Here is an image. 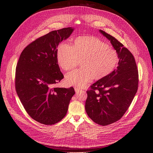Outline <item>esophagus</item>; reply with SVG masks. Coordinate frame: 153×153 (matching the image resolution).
I'll use <instances>...</instances> for the list:
<instances>
[{"label": "esophagus", "instance_id": "esophagus-1", "mask_svg": "<svg viewBox=\"0 0 153 153\" xmlns=\"http://www.w3.org/2000/svg\"><path fill=\"white\" fill-rule=\"evenodd\" d=\"M82 89L81 88H79V87H75L74 88V90H75V91H76V93H78L79 91H80Z\"/></svg>", "mask_w": 153, "mask_h": 153}]
</instances>
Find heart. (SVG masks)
<instances>
[{
	"mask_svg": "<svg viewBox=\"0 0 153 153\" xmlns=\"http://www.w3.org/2000/svg\"><path fill=\"white\" fill-rule=\"evenodd\" d=\"M59 66L65 71L74 68L81 62L82 69L74 70L65 76L68 86L82 87L93 78L100 80L108 76L116 68L119 56L108 44L93 36L79 37L74 40L73 47L63 42L57 52Z\"/></svg>",
	"mask_w": 153,
	"mask_h": 153,
	"instance_id": "1",
	"label": "heart"
}]
</instances>
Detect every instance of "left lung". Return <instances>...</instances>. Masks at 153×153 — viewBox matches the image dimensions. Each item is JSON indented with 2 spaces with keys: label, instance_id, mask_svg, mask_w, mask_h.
I'll list each match as a JSON object with an SVG mask.
<instances>
[{
  "label": "left lung",
  "instance_id": "1",
  "mask_svg": "<svg viewBox=\"0 0 153 153\" xmlns=\"http://www.w3.org/2000/svg\"><path fill=\"white\" fill-rule=\"evenodd\" d=\"M119 56L117 68L93 83L87 91L86 112L95 123L105 126L119 120L131 103L138 88L139 75L133 55L112 36L99 30Z\"/></svg>",
  "mask_w": 153,
  "mask_h": 153
}]
</instances>
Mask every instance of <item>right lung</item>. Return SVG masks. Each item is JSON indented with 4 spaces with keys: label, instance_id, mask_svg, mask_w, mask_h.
I'll return each instance as SVG.
<instances>
[{
    "label": "right lung",
    "instance_id": "1",
    "mask_svg": "<svg viewBox=\"0 0 153 153\" xmlns=\"http://www.w3.org/2000/svg\"><path fill=\"white\" fill-rule=\"evenodd\" d=\"M74 28L53 31L36 39L22 52L16 70V90L25 110L44 125L60 122L67 113L75 94L73 87L53 88L63 75L57 59V48Z\"/></svg>",
    "mask_w": 153,
    "mask_h": 153
}]
</instances>
